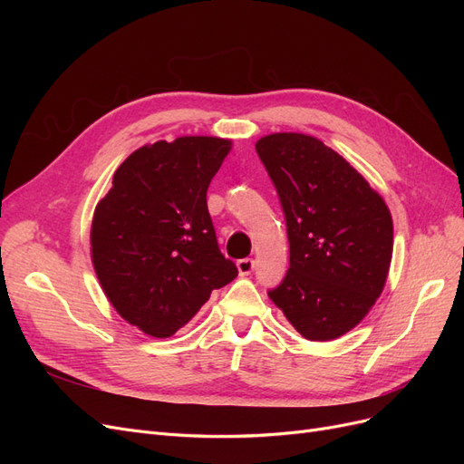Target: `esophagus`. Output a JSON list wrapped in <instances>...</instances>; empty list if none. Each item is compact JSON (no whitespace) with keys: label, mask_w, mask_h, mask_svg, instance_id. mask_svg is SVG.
<instances>
[{"label":"esophagus","mask_w":464,"mask_h":464,"mask_svg":"<svg viewBox=\"0 0 464 464\" xmlns=\"http://www.w3.org/2000/svg\"><path fill=\"white\" fill-rule=\"evenodd\" d=\"M237 266V273H240L242 276H247L251 271L256 269V261L254 259H240L236 263Z\"/></svg>","instance_id":"1"}]
</instances>
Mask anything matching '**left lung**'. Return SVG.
<instances>
[{
    "instance_id": "1",
    "label": "left lung",
    "mask_w": 464,
    "mask_h": 464,
    "mask_svg": "<svg viewBox=\"0 0 464 464\" xmlns=\"http://www.w3.org/2000/svg\"><path fill=\"white\" fill-rule=\"evenodd\" d=\"M256 150L286 218L290 266L269 298L304 339H339L382 294L391 256V213L353 166L304 133L261 137Z\"/></svg>"
}]
</instances>
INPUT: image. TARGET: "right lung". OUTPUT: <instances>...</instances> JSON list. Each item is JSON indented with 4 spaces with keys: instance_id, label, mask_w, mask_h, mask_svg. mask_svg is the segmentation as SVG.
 <instances>
[{
    "instance_id": "add662e5",
    "label": "right lung",
    "mask_w": 464,
    "mask_h": 464,
    "mask_svg": "<svg viewBox=\"0 0 464 464\" xmlns=\"http://www.w3.org/2000/svg\"><path fill=\"white\" fill-rule=\"evenodd\" d=\"M232 141L178 137L131 152L96 205L91 256L116 312L168 339L232 283L236 265L218 249L207 189Z\"/></svg>"
}]
</instances>
